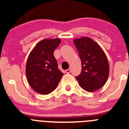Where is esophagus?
<instances>
[{
  "instance_id": "obj_1",
  "label": "esophagus",
  "mask_w": 129,
  "mask_h": 129,
  "mask_svg": "<svg viewBox=\"0 0 129 129\" xmlns=\"http://www.w3.org/2000/svg\"><path fill=\"white\" fill-rule=\"evenodd\" d=\"M70 72H71V69H70V68H69V69H67V70H66V73H67V74H70Z\"/></svg>"
}]
</instances>
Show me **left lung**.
I'll return each mask as SVG.
<instances>
[{
  "mask_svg": "<svg viewBox=\"0 0 129 129\" xmlns=\"http://www.w3.org/2000/svg\"><path fill=\"white\" fill-rule=\"evenodd\" d=\"M81 61V72L76 77L79 86L87 92L101 88L109 75L108 59L103 49L87 37L74 39Z\"/></svg>",
  "mask_w": 129,
  "mask_h": 129,
  "instance_id": "8db88e82",
  "label": "left lung"
}]
</instances>
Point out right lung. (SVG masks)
<instances>
[{
    "instance_id": "1",
    "label": "right lung",
    "mask_w": 129,
    "mask_h": 129,
    "mask_svg": "<svg viewBox=\"0 0 129 129\" xmlns=\"http://www.w3.org/2000/svg\"><path fill=\"white\" fill-rule=\"evenodd\" d=\"M60 39H46L39 42L28 56L26 75L29 85L35 92L48 94L57 86L63 74L58 69L53 52Z\"/></svg>"
}]
</instances>
